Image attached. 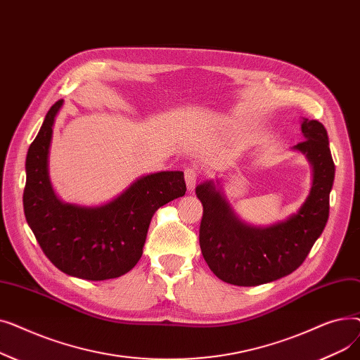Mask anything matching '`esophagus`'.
<instances>
[{
  "label": "esophagus",
  "instance_id": "esophagus-1",
  "mask_svg": "<svg viewBox=\"0 0 360 360\" xmlns=\"http://www.w3.org/2000/svg\"><path fill=\"white\" fill-rule=\"evenodd\" d=\"M185 174V182H186V188L190 191H193L195 185H197V181H198V176H200V170L197 166H188L185 167L184 170Z\"/></svg>",
  "mask_w": 360,
  "mask_h": 360
}]
</instances>
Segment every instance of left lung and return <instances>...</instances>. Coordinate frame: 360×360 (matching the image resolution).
I'll use <instances>...</instances> for the list:
<instances>
[{"instance_id":"8db88e82","label":"left lung","mask_w":360,"mask_h":360,"mask_svg":"<svg viewBox=\"0 0 360 360\" xmlns=\"http://www.w3.org/2000/svg\"><path fill=\"white\" fill-rule=\"evenodd\" d=\"M305 140L293 148L307 155L314 167L309 197L299 212L270 228L240 221L213 182L195 188L202 204L200 247L210 270L235 286H258L293 273L323 233L330 214V191L335 166L328 134L319 121L302 122Z\"/></svg>"}]
</instances>
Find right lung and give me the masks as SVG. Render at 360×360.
Segmentation results:
<instances>
[{
	"label": "right lung",
	"instance_id": "right-lung-1",
	"mask_svg": "<svg viewBox=\"0 0 360 360\" xmlns=\"http://www.w3.org/2000/svg\"><path fill=\"white\" fill-rule=\"evenodd\" d=\"M63 99L48 110L26 158L25 216L53 266L83 280L117 278L128 273L143 255L151 217L185 195L184 174L159 172L143 176L118 198L101 207L61 202L48 176L52 127Z\"/></svg>",
	"mask_w": 360,
	"mask_h": 360
}]
</instances>
